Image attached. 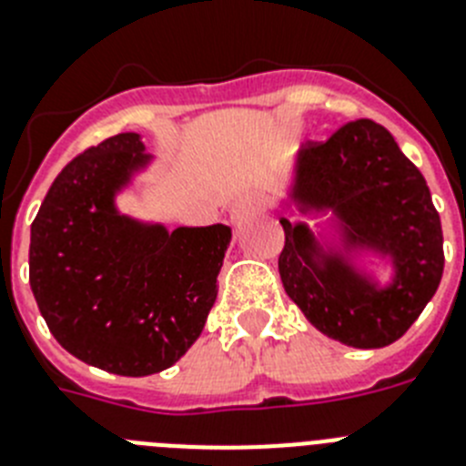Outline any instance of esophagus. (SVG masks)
<instances>
[{"label":"esophagus","mask_w":466,"mask_h":466,"mask_svg":"<svg viewBox=\"0 0 466 466\" xmlns=\"http://www.w3.org/2000/svg\"><path fill=\"white\" fill-rule=\"evenodd\" d=\"M265 208V201L258 194H251V191H246V194H239V197L234 198L232 206H229V215H232L234 222H244L248 220L251 215L260 213Z\"/></svg>","instance_id":"1"}]
</instances>
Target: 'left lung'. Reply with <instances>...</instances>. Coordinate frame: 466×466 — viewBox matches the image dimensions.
Here are the masks:
<instances>
[{
    "mask_svg": "<svg viewBox=\"0 0 466 466\" xmlns=\"http://www.w3.org/2000/svg\"><path fill=\"white\" fill-rule=\"evenodd\" d=\"M291 201L327 210L346 246L390 256L393 281L379 289L346 258L324 253L303 222L279 218V275L312 327L353 348L398 341L433 299L443 277V229L431 191L396 139L374 120H353L327 142L300 148Z\"/></svg>",
    "mask_w": 466,
    "mask_h": 466,
    "instance_id": "1",
    "label": "left lung"
}]
</instances>
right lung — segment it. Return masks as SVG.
<instances>
[{
  "label": "right lung",
  "instance_id": "obj_1",
  "mask_svg": "<svg viewBox=\"0 0 466 466\" xmlns=\"http://www.w3.org/2000/svg\"><path fill=\"white\" fill-rule=\"evenodd\" d=\"M148 163L137 132L70 160L30 227V289L61 346L87 365L147 377L175 365L203 331L232 229L144 225L116 191Z\"/></svg>",
  "mask_w": 466,
  "mask_h": 466
}]
</instances>
